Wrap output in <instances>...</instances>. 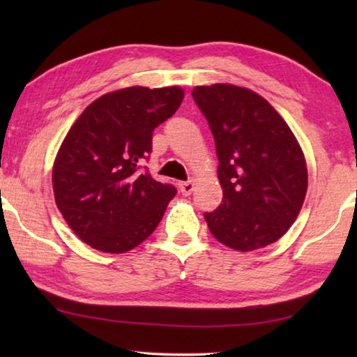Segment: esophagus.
Here are the masks:
<instances>
[{
	"mask_svg": "<svg viewBox=\"0 0 357 357\" xmlns=\"http://www.w3.org/2000/svg\"><path fill=\"white\" fill-rule=\"evenodd\" d=\"M180 192H182L183 197H188V195H192V192L195 190V183L192 180H188V182H180L178 185Z\"/></svg>",
	"mask_w": 357,
	"mask_h": 357,
	"instance_id": "34e87169",
	"label": "esophagus"
}]
</instances>
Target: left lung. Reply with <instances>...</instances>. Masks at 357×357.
Segmentation results:
<instances>
[{
    "label": "left lung",
    "mask_w": 357,
    "mask_h": 357,
    "mask_svg": "<svg viewBox=\"0 0 357 357\" xmlns=\"http://www.w3.org/2000/svg\"><path fill=\"white\" fill-rule=\"evenodd\" d=\"M193 100L216 143L222 203L204 213L224 245L250 252L276 242L296 221L307 193V165L294 133L257 92L197 86Z\"/></svg>",
    "instance_id": "1"
}]
</instances>
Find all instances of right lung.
<instances>
[{
    "label": "right lung",
    "instance_id": "obj_1",
    "mask_svg": "<svg viewBox=\"0 0 357 357\" xmlns=\"http://www.w3.org/2000/svg\"><path fill=\"white\" fill-rule=\"evenodd\" d=\"M183 100L177 86L126 87L99 97L68 131L53 164L56 206L87 245L125 253L146 241L177 190L141 169L153 131Z\"/></svg>",
    "mask_w": 357,
    "mask_h": 357
}]
</instances>
